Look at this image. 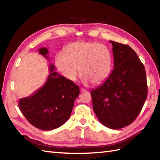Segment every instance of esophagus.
<instances>
[{
    "label": "esophagus",
    "instance_id": "esophagus-1",
    "mask_svg": "<svg viewBox=\"0 0 160 160\" xmlns=\"http://www.w3.org/2000/svg\"><path fill=\"white\" fill-rule=\"evenodd\" d=\"M80 91H81V92H86L87 89H84V88H80Z\"/></svg>",
    "mask_w": 160,
    "mask_h": 160
}]
</instances>
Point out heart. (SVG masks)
Masks as SVG:
<instances>
[{
  "mask_svg": "<svg viewBox=\"0 0 160 160\" xmlns=\"http://www.w3.org/2000/svg\"><path fill=\"white\" fill-rule=\"evenodd\" d=\"M56 66L62 76L75 82L80 69L84 84H99L109 77L113 60L109 49L96 42H75L68 45L65 53L59 52L55 58Z\"/></svg>",
  "mask_w": 160,
  "mask_h": 160,
  "instance_id": "b5f03b06",
  "label": "heart"
}]
</instances>
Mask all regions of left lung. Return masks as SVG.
I'll return each mask as SVG.
<instances>
[{
	"mask_svg": "<svg viewBox=\"0 0 160 160\" xmlns=\"http://www.w3.org/2000/svg\"><path fill=\"white\" fill-rule=\"evenodd\" d=\"M113 46V70L108 79L91 92L93 108L105 127L119 129L131 124L140 114L147 98L144 64L127 45Z\"/></svg>",
	"mask_w": 160,
	"mask_h": 160,
	"instance_id": "1",
	"label": "left lung"
}]
</instances>
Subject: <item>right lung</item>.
<instances>
[{
	"mask_svg": "<svg viewBox=\"0 0 160 160\" xmlns=\"http://www.w3.org/2000/svg\"><path fill=\"white\" fill-rule=\"evenodd\" d=\"M38 53L49 60L46 47L39 49ZM54 70L55 66L50 63L45 84L18 102L20 111L29 123L44 131L58 128L69 120L75 100L80 94L79 87Z\"/></svg>",
	"mask_w": 160,
	"mask_h": 160,
	"instance_id": "right-lung-1",
	"label": "right lung"
}]
</instances>
